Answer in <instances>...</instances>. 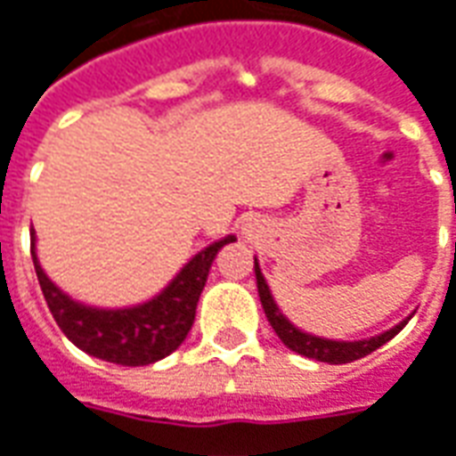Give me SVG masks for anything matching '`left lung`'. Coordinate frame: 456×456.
I'll use <instances>...</instances> for the list:
<instances>
[{
    "label": "left lung",
    "instance_id": "left-lung-1",
    "mask_svg": "<svg viewBox=\"0 0 456 456\" xmlns=\"http://www.w3.org/2000/svg\"><path fill=\"white\" fill-rule=\"evenodd\" d=\"M254 271H256V286H258V297H261V305H264V313H266L268 322L276 330V335L281 337V342L286 344L288 349H293L296 354H303L307 359H317V362L327 363H349L362 359L366 354L376 352L381 344H386L388 339L401 332L405 322L395 325L388 332H383L379 337H371V339H359V342H335V339H322V337H313L307 332H300L297 327H293L288 322L286 317L281 315V310L273 303V296L268 290L266 281H264V273L258 268V261H254Z\"/></svg>",
    "mask_w": 456,
    "mask_h": 456
}]
</instances>
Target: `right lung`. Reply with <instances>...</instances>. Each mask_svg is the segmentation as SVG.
Instances as JSON below:
<instances>
[{"instance_id":"add662e5","label":"right lung","mask_w":456,"mask_h":456,"mask_svg":"<svg viewBox=\"0 0 456 456\" xmlns=\"http://www.w3.org/2000/svg\"><path fill=\"white\" fill-rule=\"evenodd\" d=\"M36 237H31V258H34L36 276L44 290L45 303L51 315L63 330L70 342L90 356L102 362L119 363V366H146L175 352L183 339L188 337L190 327L195 322V307L200 293L208 283L209 268L224 244L237 241V237H227L215 241L212 247L200 251L178 276L170 281V286L159 296L136 307L124 310H100L75 303L53 281L45 276L38 266L34 251Z\"/></svg>"}]
</instances>
